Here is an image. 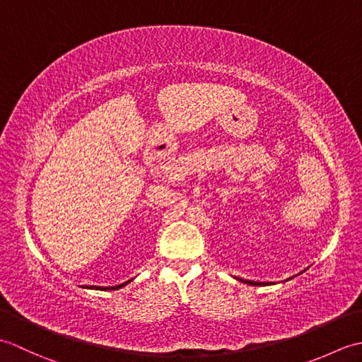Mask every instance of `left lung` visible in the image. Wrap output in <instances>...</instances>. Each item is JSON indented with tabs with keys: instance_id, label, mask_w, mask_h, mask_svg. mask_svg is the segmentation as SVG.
<instances>
[{
	"instance_id": "obj_1",
	"label": "left lung",
	"mask_w": 362,
	"mask_h": 362,
	"mask_svg": "<svg viewBox=\"0 0 362 362\" xmlns=\"http://www.w3.org/2000/svg\"><path fill=\"white\" fill-rule=\"evenodd\" d=\"M241 281L247 283V284H252V286H261V284H266V283H257V281H250V280H241Z\"/></svg>"
}]
</instances>
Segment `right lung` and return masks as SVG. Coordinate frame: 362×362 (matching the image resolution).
Instances as JSON below:
<instances>
[{"mask_svg":"<svg viewBox=\"0 0 362 362\" xmlns=\"http://www.w3.org/2000/svg\"><path fill=\"white\" fill-rule=\"evenodd\" d=\"M127 283V281H126ZM126 283H122V284H118V286H112V288H105L104 291H107V289H118V288H122V286H124V284ZM96 289H103V288H96Z\"/></svg>","mask_w":362,"mask_h":362,"instance_id":"add662e5","label":"right lung"}]
</instances>
